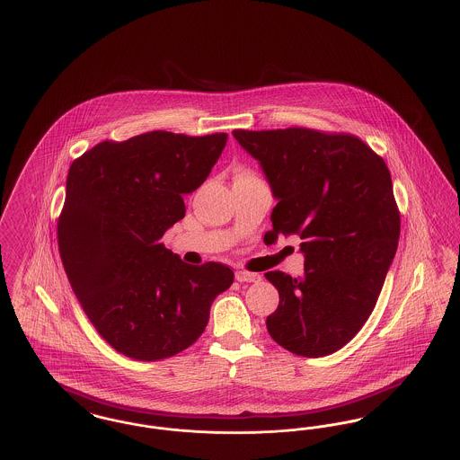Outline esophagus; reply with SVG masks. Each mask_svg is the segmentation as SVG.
Masks as SVG:
<instances>
[{"label": "esophagus", "instance_id": "34e87169", "mask_svg": "<svg viewBox=\"0 0 460 460\" xmlns=\"http://www.w3.org/2000/svg\"><path fill=\"white\" fill-rule=\"evenodd\" d=\"M236 280L238 282H259L261 277L257 273H250V271H236Z\"/></svg>", "mask_w": 460, "mask_h": 460}]
</instances>
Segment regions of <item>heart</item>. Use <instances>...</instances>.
Returning a JSON list of instances; mask_svg holds the SVG:
<instances>
[{"label":"heart","instance_id":"heart-1","mask_svg":"<svg viewBox=\"0 0 460 460\" xmlns=\"http://www.w3.org/2000/svg\"><path fill=\"white\" fill-rule=\"evenodd\" d=\"M240 175H250V173H247V172H243V173H240Z\"/></svg>","mask_w":460,"mask_h":460}]
</instances>
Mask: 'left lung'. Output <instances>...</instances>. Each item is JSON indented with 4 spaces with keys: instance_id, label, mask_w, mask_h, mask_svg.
I'll use <instances>...</instances> for the list:
<instances>
[{
    "instance_id": "1",
    "label": "left lung",
    "mask_w": 460,
    "mask_h": 460,
    "mask_svg": "<svg viewBox=\"0 0 460 460\" xmlns=\"http://www.w3.org/2000/svg\"><path fill=\"white\" fill-rule=\"evenodd\" d=\"M233 135L261 163L279 199L264 243L280 234L303 240V279L266 273L280 294L268 332L292 354H332L371 315L397 250L401 213L389 168L350 133L287 128Z\"/></svg>"
}]
</instances>
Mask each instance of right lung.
Instances as JSON below:
<instances>
[{"mask_svg":"<svg viewBox=\"0 0 460 460\" xmlns=\"http://www.w3.org/2000/svg\"><path fill=\"white\" fill-rule=\"evenodd\" d=\"M226 142V133L150 131L98 143L71 163L58 218L61 261L85 315L126 357L148 362L189 349L234 280L229 266H190L159 242Z\"/></svg>","mask_w":460,"mask_h":460,"instance_id":"add662e5","label":"right lung"}]
</instances>
